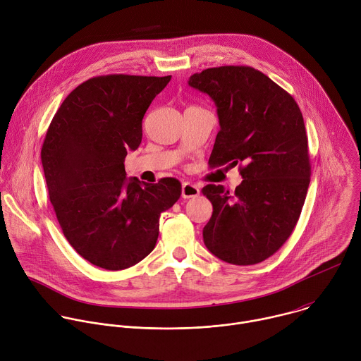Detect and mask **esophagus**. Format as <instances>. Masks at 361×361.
<instances>
[{
    "label": "esophagus",
    "mask_w": 361,
    "mask_h": 361,
    "mask_svg": "<svg viewBox=\"0 0 361 361\" xmlns=\"http://www.w3.org/2000/svg\"><path fill=\"white\" fill-rule=\"evenodd\" d=\"M200 194V188L191 183H183L181 185V197L183 198H194Z\"/></svg>",
    "instance_id": "esophagus-1"
}]
</instances>
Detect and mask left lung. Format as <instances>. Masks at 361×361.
Segmentation results:
<instances>
[{
  "label": "left lung",
  "mask_w": 361,
  "mask_h": 361,
  "mask_svg": "<svg viewBox=\"0 0 361 361\" xmlns=\"http://www.w3.org/2000/svg\"><path fill=\"white\" fill-rule=\"evenodd\" d=\"M188 85L216 106L219 132L209 167L239 164L233 194L208 184L202 194L212 215L204 244L221 261L255 265L290 236L310 183L307 136L295 99L251 66H219L194 73Z\"/></svg>",
  "instance_id": "1"
}]
</instances>
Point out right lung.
Wrapping results in <instances>:
<instances>
[{"mask_svg":"<svg viewBox=\"0 0 361 361\" xmlns=\"http://www.w3.org/2000/svg\"><path fill=\"white\" fill-rule=\"evenodd\" d=\"M171 76L104 75L62 102L41 160L49 200L72 248L90 264L122 271L156 247L160 214L181 195L178 180H128L125 157L143 137L142 122Z\"/></svg>","mask_w":361,"mask_h":361,"instance_id":"right-lung-1","label":"right lung"}]
</instances>
